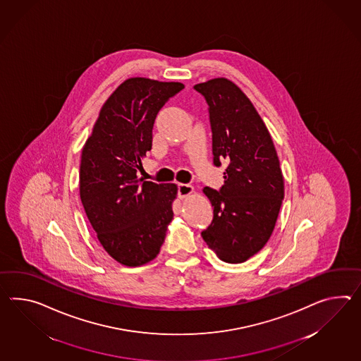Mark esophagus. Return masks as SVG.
Listing matches in <instances>:
<instances>
[{
    "mask_svg": "<svg viewBox=\"0 0 361 361\" xmlns=\"http://www.w3.org/2000/svg\"><path fill=\"white\" fill-rule=\"evenodd\" d=\"M194 188L189 184H178V197L181 200H184L186 197H189L190 194H193Z\"/></svg>",
    "mask_w": 361,
    "mask_h": 361,
    "instance_id": "esophagus-1",
    "label": "esophagus"
}]
</instances>
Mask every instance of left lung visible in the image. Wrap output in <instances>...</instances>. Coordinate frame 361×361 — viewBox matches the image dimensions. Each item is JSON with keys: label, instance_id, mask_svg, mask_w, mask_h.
I'll return each mask as SVG.
<instances>
[{"label": "left lung", "instance_id": "left-lung-1", "mask_svg": "<svg viewBox=\"0 0 361 361\" xmlns=\"http://www.w3.org/2000/svg\"><path fill=\"white\" fill-rule=\"evenodd\" d=\"M210 112L214 164L227 161L219 192L204 188L214 207L204 243L227 264H241L269 241L284 198V178L271 135L253 103L227 78L195 85Z\"/></svg>", "mask_w": 361, "mask_h": 361}]
</instances>
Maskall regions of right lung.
I'll return each mask as SVG.
<instances>
[{
    "label": "right lung",
    "instance_id": "right-lung-1",
    "mask_svg": "<svg viewBox=\"0 0 361 361\" xmlns=\"http://www.w3.org/2000/svg\"><path fill=\"white\" fill-rule=\"evenodd\" d=\"M184 88L143 77L123 80L102 106L82 149L80 195L99 243L118 264L137 267L160 252L173 219L176 184L138 178L160 108Z\"/></svg>",
    "mask_w": 361,
    "mask_h": 361
}]
</instances>
